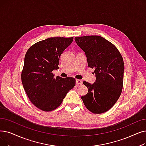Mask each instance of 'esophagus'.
Listing matches in <instances>:
<instances>
[{
  "label": "esophagus",
  "mask_w": 146,
  "mask_h": 146,
  "mask_svg": "<svg viewBox=\"0 0 146 146\" xmlns=\"http://www.w3.org/2000/svg\"><path fill=\"white\" fill-rule=\"evenodd\" d=\"M82 83H83V82H82V81L81 80H78V79H77L76 80V85H82Z\"/></svg>",
  "instance_id": "34e87169"
}]
</instances>
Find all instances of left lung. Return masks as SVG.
<instances>
[{"label": "left lung", "instance_id": "1", "mask_svg": "<svg viewBox=\"0 0 146 146\" xmlns=\"http://www.w3.org/2000/svg\"><path fill=\"white\" fill-rule=\"evenodd\" d=\"M74 40L85 52L88 67L95 69L96 78L92 84L83 82L88 92L81 98L92 113H104L116 103L122 92L125 69L122 55L103 37H75Z\"/></svg>", "mask_w": 146, "mask_h": 146}]
</instances>
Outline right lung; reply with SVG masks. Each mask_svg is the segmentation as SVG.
<instances>
[{
	"label": "right lung",
	"instance_id": "add662e5",
	"mask_svg": "<svg viewBox=\"0 0 146 146\" xmlns=\"http://www.w3.org/2000/svg\"><path fill=\"white\" fill-rule=\"evenodd\" d=\"M73 37H50L31 46L24 57L21 80L29 98L38 109L52 111L61 104L74 88L73 78L54 77L60 56L72 43Z\"/></svg>",
	"mask_w": 146,
	"mask_h": 146
}]
</instances>
